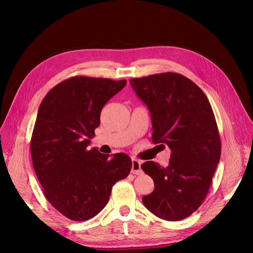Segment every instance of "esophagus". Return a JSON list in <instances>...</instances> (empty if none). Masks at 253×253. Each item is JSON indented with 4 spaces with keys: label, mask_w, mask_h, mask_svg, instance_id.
Masks as SVG:
<instances>
[{
    "label": "esophagus",
    "mask_w": 253,
    "mask_h": 253,
    "mask_svg": "<svg viewBox=\"0 0 253 253\" xmlns=\"http://www.w3.org/2000/svg\"><path fill=\"white\" fill-rule=\"evenodd\" d=\"M132 173L133 174H141L142 173L141 163L136 158L132 159Z\"/></svg>",
    "instance_id": "34e87169"
}]
</instances>
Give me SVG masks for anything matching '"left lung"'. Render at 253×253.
Wrapping results in <instances>:
<instances>
[{
  "instance_id": "left-lung-1",
  "label": "left lung",
  "mask_w": 253,
  "mask_h": 253,
  "mask_svg": "<svg viewBox=\"0 0 253 253\" xmlns=\"http://www.w3.org/2000/svg\"><path fill=\"white\" fill-rule=\"evenodd\" d=\"M129 83L152 117V142L171 149L169 166L145 162L141 169L154 180L142 197L149 211L166 220L190 216L204 203L220 158V137L208 98L177 73H162Z\"/></svg>"
}]
</instances>
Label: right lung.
<instances>
[{"label":"right lung","instance_id":"obj_1","mask_svg":"<svg viewBox=\"0 0 253 253\" xmlns=\"http://www.w3.org/2000/svg\"><path fill=\"white\" fill-rule=\"evenodd\" d=\"M126 80L75 76L42 100L30 139L34 169L43 194L67 218L87 220L108 204L112 187L126 178L132 160L88 150L102 108Z\"/></svg>","mask_w":253,"mask_h":253}]
</instances>
